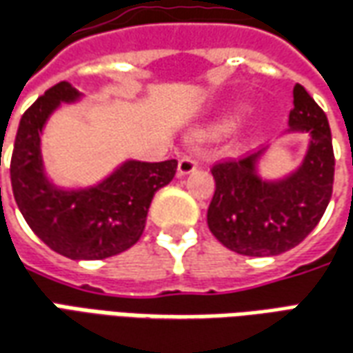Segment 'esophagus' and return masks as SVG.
Instances as JSON below:
<instances>
[{
	"label": "esophagus",
	"instance_id": "obj_1",
	"mask_svg": "<svg viewBox=\"0 0 353 353\" xmlns=\"http://www.w3.org/2000/svg\"><path fill=\"white\" fill-rule=\"evenodd\" d=\"M196 166H199L196 160H193L191 157H183V159H179V162H177V174L179 176H187V174L194 172Z\"/></svg>",
	"mask_w": 353,
	"mask_h": 353
}]
</instances>
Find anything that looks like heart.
I'll return each instance as SVG.
<instances>
[{
    "label": "heart",
    "instance_id": "b5f03b06",
    "mask_svg": "<svg viewBox=\"0 0 353 353\" xmlns=\"http://www.w3.org/2000/svg\"><path fill=\"white\" fill-rule=\"evenodd\" d=\"M248 110V108L245 107V105H239V107H233L229 108L228 112L223 114V117L219 118L218 124H216V130H219V132H229V130H233L241 120H243V117H245V112Z\"/></svg>",
    "mask_w": 353,
    "mask_h": 353
}]
</instances>
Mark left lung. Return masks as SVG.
Listing matches in <instances>:
<instances>
[{
  "label": "left lung",
  "instance_id": "1",
  "mask_svg": "<svg viewBox=\"0 0 353 353\" xmlns=\"http://www.w3.org/2000/svg\"><path fill=\"white\" fill-rule=\"evenodd\" d=\"M290 132L310 134L302 166L279 181H265L256 164L265 149L212 166L216 191L208 206V228L223 246L245 256H277L300 245L329 206L334 152L329 120L312 95L292 90Z\"/></svg>",
  "mask_w": 353,
  "mask_h": 353
}]
</instances>
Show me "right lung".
<instances>
[{"mask_svg":"<svg viewBox=\"0 0 353 353\" xmlns=\"http://www.w3.org/2000/svg\"><path fill=\"white\" fill-rule=\"evenodd\" d=\"M78 99L72 83L59 82L22 114L11 157V185L26 223L51 250L70 260H103L139 241L152 196L174 179L177 160H128L95 187L57 189L43 172L39 135L61 103Z\"/></svg>","mask_w":353,"mask_h":353,"instance_id":"obj_1","label":"right lung"}]
</instances>
